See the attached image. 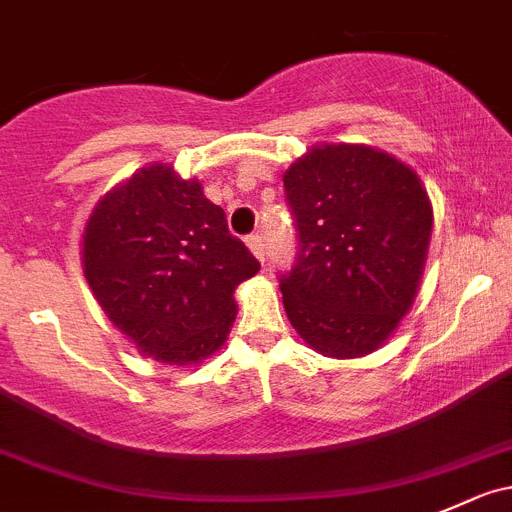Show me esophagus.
I'll return each instance as SVG.
<instances>
[{
    "label": "esophagus",
    "instance_id": "1",
    "mask_svg": "<svg viewBox=\"0 0 512 512\" xmlns=\"http://www.w3.org/2000/svg\"><path fill=\"white\" fill-rule=\"evenodd\" d=\"M247 247L252 250V255L257 257L260 262H265V240L260 235H250L247 237Z\"/></svg>",
    "mask_w": 512,
    "mask_h": 512
}]
</instances>
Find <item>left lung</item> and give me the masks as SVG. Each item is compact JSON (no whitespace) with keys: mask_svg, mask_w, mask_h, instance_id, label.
<instances>
[{"mask_svg":"<svg viewBox=\"0 0 512 512\" xmlns=\"http://www.w3.org/2000/svg\"><path fill=\"white\" fill-rule=\"evenodd\" d=\"M297 257L280 275L292 327L320 355L377 350L418 295L433 207L420 177L365 145L312 147L282 177Z\"/></svg>","mask_w":512,"mask_h":512,"instance_id":"1","label":"left lung"}]
</instances>
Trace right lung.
Listing matches in <instances>:
<instances>
[{
    "label": "right lung",
    "mask_w": 512,
    "mask_h": 512,
    "mask_svg": "<svg viewBox=\"0 0 512 512\" xmlns=\"http://www.w3.org/2000/svg\"><path fill=\"white\" fill-rule=\"evenodd\" d=\"M82 267L104 315L142 355L195 365L235 322V287L260 270L222 207L170 165H150L97 202Z\"/></svg>",
    "instance_id": "obj_1"
}]
</instances>
